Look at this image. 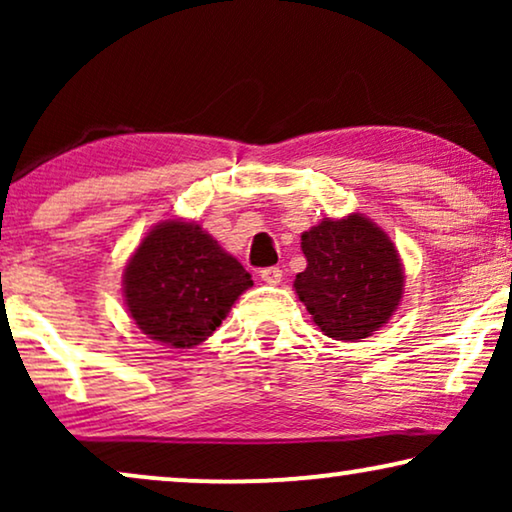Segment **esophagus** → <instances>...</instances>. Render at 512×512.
Segmentation results:
<instances>
[{
  "mask_svg": "<svg viewBox=\"0 0 512 512\" xmlns=\"http://www.w3.org/2000/svg\"><path fill=\"white\" fill-rule=\"evenodd\" d=\"M261 279H263L265 284L277 286L279 282H282V270H279V268H263L261 270Z\"/></svg>",
  "mask_w": 512,
  "mask_h": 512,
  "instance_id": "34e87169",
  "label": "esophagus"
}]
</instances>
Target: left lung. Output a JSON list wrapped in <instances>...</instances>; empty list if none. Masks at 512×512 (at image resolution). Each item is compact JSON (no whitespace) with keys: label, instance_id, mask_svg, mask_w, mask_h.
Listing matches in <instances>:
<instances>
[{"label":"left lung","instance_id":"8db88e82","mask_svg":"<svg viewBox=\"0 0 512 512\" xmlns=\"http://www.w3.org/2000/svg\"><path fill=\"white\" fill-rule=\"evenodd\" d=\"M307 268L293 289L312 321L333 340H361L380 331L403 298V263L391 237L366 219H324L305 230Z\"/></svg>","mask_w":512,"mask_h":512}]
</instances>
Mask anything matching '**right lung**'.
<instances>
[{"mask_svg":"<svg viewBox=\"0 0 512 512\" xmlns=\"http://www.w3.org/2000/svg\"><path fill=\"white\" fill-rule=\"evenodd\" d=\"M249 286L237 258L181 219L151 228L123 272L125 305L139 331L174 349L205 342Z\"/></svg>","mask_w":512,"mask_h":512,"instance_id":"1","label":"right lung"}]
</instances>
